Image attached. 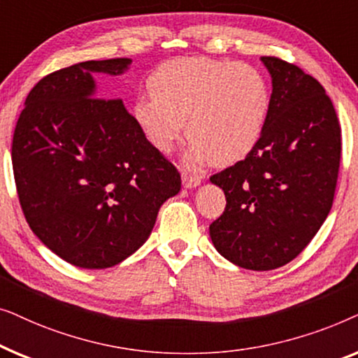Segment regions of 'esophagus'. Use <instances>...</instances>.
Masks as SVG:
<instances>
[{"instance_id": "obj_1", "label": "esophagus", "mask_w": 358, "mask_h": 358, "mask_svg": "<svg viewBox=\"0 0 358 358\" xmlns=\"http://www.w3.org/2000/svg\"><path fill=\"white\" fill-rule=\"evenodd\" d=\"M200 182H202V179H200L199 176H190L187 173H182V185L185 189L197 187V185H200Z\"/></svg>"}]
</instances>
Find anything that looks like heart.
<instances>
[{"instance_id":"obj_1","label":"heart","mask_w":358,"mask_h":358,"mask_svg":"<svg viewBox=\"0 0 358 358\" xmlns=\"http://www.w3.org/2000/svg\"><path fill=\"white\" fill-rule=\"evenodd\" d=\"M148 90L134 104L146 140L169 153L187 122L190 159L220 166L251 153L271 112L266 76L246 63L178 58L151 73Z\"/></svg>"}]
</instances>
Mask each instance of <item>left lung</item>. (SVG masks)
Here are the masks:
<instances>
[{
  "label": "left lung",
  "mask_w": 358,
  "mask_h": 358,
  "mask_svg": "<svg viewBox=\"0 0 358 358\" xmlns=\"http://www.w3.org/2000/svg\"><path fill=\"white\" fill-rule=\"evenodd\" d=\"M272 78L261 140L243 161L213 174L227 207L210 238L229 262L272 271L305 249L331 212L341 127L324 87L301 68L261 57Z\"/></svg>",
  "instance_id": "left-lung-1"
}]
</instances>
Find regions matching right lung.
<instances>
[{"instance_id": "obj_1", "label": "right lung", "mask_w": 358, "mask_h": 358, "mask_svg": "<svg viewBox=\"0 0 358 358\" xmlns=\"http://www.w3.org/2000/svg\"><path fill=\"white\" fill-rule=\"evenodd\" d=\"M130 58L91 60L42 78L13 136L19 202L34 234L63 261L107 268L151 234L180 174L122 99L96 96L92 73L117 76Z\"/></svg>"}]
</instances>
